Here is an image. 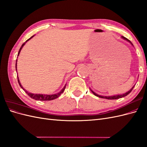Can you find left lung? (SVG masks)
Returning <instances> with one entry per match:
<instances>
[{"mask_svg": "<svg viewBox=\"0 0 147 147\" xmlns=\"http://www.w3.org/2000/svg\"><path fill=\"white\" fill-rule=\"evenodd\" d=\"M122 38H124V40H127V41H128V42H129L132 44V43L131 42V41L129 40H128L127 38H126V37H123V36H122ZM134 86H133L129 91L128 92H127L126 93H125V94H121V95H117V96H99V95H98V94H96V93L93 92L92 90H91V91L92 92L93 94H94L95 96H97V97H100V98H104V99H118L121 98V97H125V96H126L127 95H128V94H129V93L132 91V90H133V88H134Z\"/></svg>", "mask_w": 147, "mask_h": 147, "instance_id": "8db88e82", "label": "left lung"}]
</instances>
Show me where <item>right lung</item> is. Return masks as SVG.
Returning <instances> with one entry per match:
<instances>
[{
  "mask_svg": "<svg viewBox=\"0 0 147 147\" xmlns=\"http://www.w3.org/2000/svg\"><path fill=\"white\" fill-rule=\"evenodd\" d=\"M34 37V35L33 36H32L30 38H29V39H28L27 40H26L23 45H22V46L21 47V48H20V50H19V52H18V56H19V55H20V51H21V49H22V48L23 47V46L24 45V44L26 43V42H27L28 40H29L32 38V37ZM16 63H17V59H16ZM17 78H18V83H19V84H20V86H21V88L23 89V90L26 92V94H28V95L30 97H31V98L32 99H35V100H53V99H56V98H57V97H58L61 94V93H63V92H64V90H65V86L64 87V88L63 89V90H62L61 91V92H59L58 94H52V95H45V94H32V93H30V92H28L27 91H26V90H24V89L23 88V86H21V83H20V80H19V78H18V77L17 76Z\"/></svg>",
  "mask_w": 147,
  "mask_h": 147,
  "instance_id": "add662e5",
  "label": "right lung"
}]
</instances>
